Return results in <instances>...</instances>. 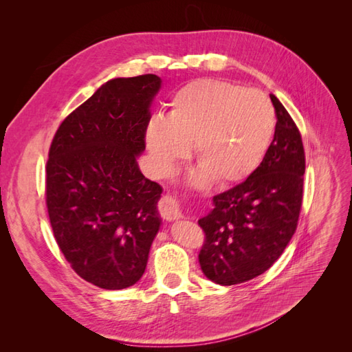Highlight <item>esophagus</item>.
<instances>
[{
    "label": "esophagus",
    "instance_id": "esophagus-1",
    "mask_svg": "<svg viewBox=\"0 0 352 352\" xmlns=\"http://www.w3.org/2000/svg\"><path fill=\"white\" fill-rule=\"evenodd\" d=\"M158 211L163 219L166 220H176L182 217V211H180L179 201L172 195H164L160 199Z\"/></svg>",
    "mask_w": 352,
    "mask_h": 352
}]
</instances>
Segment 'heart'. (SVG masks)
Segmentation results:
<instances>
[{
  "label": "heart",
  "instance_id": "heart-1",
  "mask_svg": "<svg viewBox=\"0 0 352 352\" xmlns=\"http://www.w3.org/2000/svg\"><path fill=\"white\" fill-rule=\"evenodd\" d=\"M276 113L260 91L217 79L180 88L167 116H154L145 142L158 173L167 175L194 145L199 179L228 186L242 182L261 164L273 141Z\"/></svg>",
  "mask_w": 352,
  "mask_h": 352
}]
</instances>
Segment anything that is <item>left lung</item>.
<instances>
[{"label":"left lung","mask_w":352,"mask_h":352,"mask_svg":"<svg viewBox=\"0 0 352 352\" xmlns=\"http://www.w3.org/2000/svg\"><path fill=\"white\" fill-rule=\"evenodd\" d=\"M270 100L278 122L267 154L247 180L214 195V208L198 220L206 236L199 265L219 285H238L269 270L298 226L304 145L291 114L273 94Z\"/></svg>","instance_id":"left-lung-1"}]
</instances>
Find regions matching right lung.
Wrapping results in <instances>:
<instances>
[{
	"label": "right lung",
	"instance_id": "add662e5",
	"mask_svg": "<svg viewBox=\"0 0 352 352\" xmlns=\"http://www.w3.org/2000/svg\"><path fill=\"white\" fill-rule=\"evenodd\" d=\"M155 74L109 80L52 138L45 202L70 267L102 289H124L145 272L160 228L163 188L141 172Z\"/></svg>",
	"mask_w": 352,
	"mask_h": 352
}]
</instances>
